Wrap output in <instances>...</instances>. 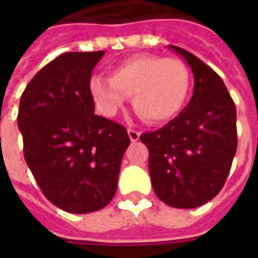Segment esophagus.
I'll list each match as a JSON object with an SVG mask.
<instances>
[{"instance_id":"obj_1","label":"esophagus","mask_w":258,"mask_h":258,"mask_svg":"<svg viewBox=\"0 0 258 258\" xmlns=\"http://www.w3.org/2000/svg\"><path fill=\"white\" fill-rule=\"evenodd\" d=\"M127 135H129V138H131L132 142H136V141H139L141 132H138V131H135V129H127Z\"/></svg>"}]
</instances>
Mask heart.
<instances>
[{"instance_id": "b5f03b06", "label": "heart", "mask_w": 258, "mask_h": 258, "mask_svg": "<svg viewBox=\"0 0 258 258\" xmlns=\"http://www.w3.org/2000/svg\"><path fill=\"white\" fill-rule=\"evenodd\" d=\"M90 92L104 114L113 116L132 96L136 113L148 123H165L182 112L191 92V73L178 58L139 54L114 66L110 77L96 76Z\"/></svg>"}]
</instances>
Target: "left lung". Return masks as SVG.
Returning <instances> with one entry per match:
<instances>
[{
    "instance_id": "1",
    "label": "left lung",
    "mask_w": 258,
    "mask_h": 258,
    "mask_svg": "<svg viewBox=\"0 0 258 258\" xmlns=\"http://www.w3.org/2000/svg\"><path fill=\"white\" fill-rule=\"evenodd\" d=\"M191 67L194 93L176 117L141 135L155 194L173 208H197L221 191L237 151V112L223 79L186 50L168 45Z\"/></svg>"
}]
</instances>
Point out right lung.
<instances>
[{
	"mask_svg": "<svg viewBox=\"0 0 258 258\" xmlns=\"http://www.w3.org/2000/svg\"><path fill=\"white\" fill-rule=\"evenodd\" d=\"M104 51L64 53L25 87L17 123L24 158L47 200L72 214L112 201L124 151L122 124L94 113L90 77Z\"/></svg>",
	"mask_w": 258,
	"mask_h": 258,
	"instance_id": "obj_1",
	"label": "right lung"
}]
</instances>
